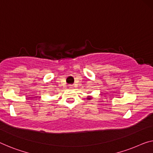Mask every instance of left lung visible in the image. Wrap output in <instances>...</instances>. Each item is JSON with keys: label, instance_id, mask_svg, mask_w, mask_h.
<instances>
[{"label": "left lung", "instance_id": "left-lung-1", "mask_svg": "<svg viewBox=\"0 0 153 153\" xmlns=\"http://www.w3.org/2000/svg\"><path fill=\"white\" fill-rule=\"evenodd\" d=\"M88 100L91 99V97H90V96H88Z\"/></svg>", "mask_w": 153, "mask_h": 153}]
</instances>
